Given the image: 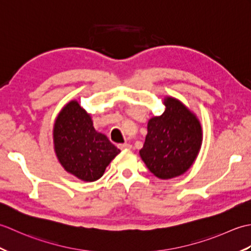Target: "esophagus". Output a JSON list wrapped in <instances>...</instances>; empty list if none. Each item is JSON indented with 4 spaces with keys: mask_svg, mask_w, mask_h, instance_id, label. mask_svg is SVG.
<instances>
[{
    "mask_svg": "<svg viewBox=\"0 0 251 251\" xmlns=\"http://www.w3.org/2000/svg\"><path fill=\"white\" fill-rule=\"evenodd\" d=\"M119 148L121 149V150H130L131 146L129 145V143H121V145H119Z\"/></svg>",
    "mask_w": 251,
    "mask_h": 251,
    "instance_id": "34e87169",
    "label": "esophagus"
}]
</instances>
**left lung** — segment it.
Here are the masks:
<instances>
[{"label": "left lung", "instance_id": "1", "mask_svg": "<svg viewBox=\"0 0 251 251\" xmlns=\"http://www.w3.org/2000/svg\"><path fill=\"white\" fill-rule=\"evenodd\" d=\"M164 113L148 122L140 156L159 179L183 175L196 159L201 146V126L194 113L173 97L164 99Z\"/></svg>", "mask_w": 251, "mask_h": 251}]
</instances>
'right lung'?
I'll return each instance as SVG.
<instances>
[{
  "instance_id": "add662e5",
  "label": "right lung",
  "mask_w": 251,
  "mask_h": 251,
  "mask_svg": "<svg viewBox=\"0 0 251 251\" xmlns=\"http://www.w3.org/2000/svg\"><path fill=\"white\" fill-rule=\"evenodd\" d=\"M52 138L62 167L86 182L102 177L106 166L121 152L105 135L96 131L92 117L76 100L70 101L59 112Z\"/></svg>"
}]
</instances>
